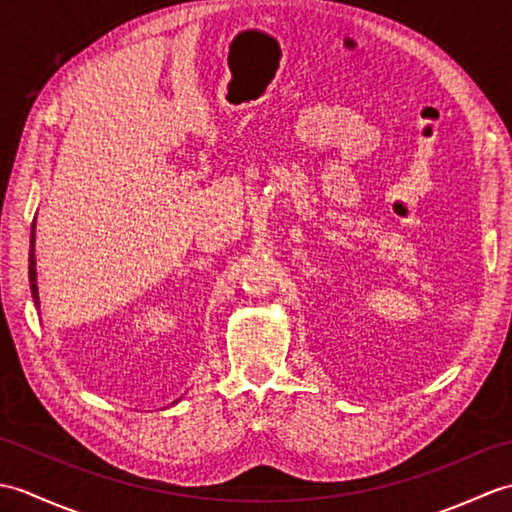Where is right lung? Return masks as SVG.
I'll return each instance as SVG.
<instances>
[{"label": "right lung", "instance_id": "add662e5", "mask_svg": "<svg viewBox=\"0 0 512 512\" xmlns=\"http://www.w3.org/2000/svg\"><path fill=\"white\" fill-rule=\"evenodd\" d=\"M28 281H30V292L32 301H35V308L39 310V286H37V257H35V222L30 228V253H28ZM41 314V312H39ZM178 402V400H176Z\"/></svg>", "mask_w": 512, "mask_h": 512}]
</instances>
